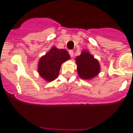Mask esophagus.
Instances as JSON below:
<instances>
[{"mask_svg":"<svg viewBox=\"0 0 133 133\" xmlns=\"http://www.w3.org/2000/svg\"><path fill=\"white\" fill-rule=\"evenodd\" d=\"M69 55H70V56H71V57H73V56H74V50H69Z\"/></svg>","mask_w":133,"mask_h":133,"instance_id":"obj_1","label":"esophagus"}]
</instances>
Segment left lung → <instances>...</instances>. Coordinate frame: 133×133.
Returning <instances> with one entry per match:
<instances>
[{"mask_svg": "<svg viewBox=\"0 0 133 133\" xmlns=\"http://www.w3.org/2000/svg\"><path fill=\"white\" fill-rule=\"evenodd\" d=\"M79 76L84 79H90L100 71L99 62L89 52L83 51L75 58Z\"/></svg>", "mask_w": 133, "mask_h": 133, "instance_id": "1", "label": "left lung"}]
</instances>
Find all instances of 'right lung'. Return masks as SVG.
Instances as JSON below:
<instances>
[{"mask_svg":"<svg viewBox=\"0 0 133 133\" xmlns=\"http://www.w3.org/2000/svg\"><path fill=\"white\" fill-rule=\"evenodd\" d=\"M69 55L65 50H58L53 47L45 56L40 58L38 64V72L47 81L57 78L63 62L69 59Z\"/></svg>","mask_w":133,"mask_h":133,"instance_id":"right-lung-1","label":"right lung"}]
</instances>
